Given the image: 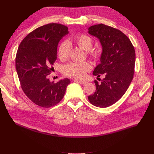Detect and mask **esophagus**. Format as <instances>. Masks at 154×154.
<instances>
[{
	"label": "esophagus",
	"instance_id": "34e87169",
	"mask_svg": "<svg viewBox=\"0 0 154 154\" xmlns=\"http://www.w3.org/2000/svg\"><path fill=\"white\" fill-rule=\"evenodd\" d=\"M74 82H78L79 83H80V84L82 85H83V84H85V83H87L85 81H82V80H74Z\"/></svg>",
	"mask_w": 154,
	"mask_h": 154
}]
</instances>
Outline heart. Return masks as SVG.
Listing matches in <instances>:
<instances>
[{
  "instance_id": "heart-1",
  "label": "heart",
  "mask_w": 154,
  "mask_h": 154,
  "mask_svg": "<svg viewBox=\"0 0 154 154\" xmlns=\"http://www.w3.org/2000/svg\"><path fill=\"white\" fill-rule=\"evenodd\" d=\"M72 42L77 45L80 49L88 51V54L93 59H97L101 55V51L98 48L91 49L93 40L91 37L84 33L76 34L72 37ZM71 44L67 42H63L60 44L58 48V56L61 60L67 59L70 51ZM91 65L87 62L80 63H70L63 67V72L67 76L74 78H82L84 77L87 71H90Z\"/></svg>"
}]
</instances>
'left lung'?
I'll use <instances>...</instances> for the list:
<instances>
[{
	"instance_id": "obj_1",
	"label": "left lung",
	"mask_w": 154,
	"mask_h": 154,
	"mask_svg": "<svg viewBox=\"0 0 154 154\" xmlns=\"http://www.w3.org/2000/svg\"><path fill=\"white\" fill-rule=\"evenodd\" d=\"M88 30L102 46L100 63L93 75L105 76L101 84L95 81L96 92L88 99L93 105L105 108L116 103L127 91L134 76L136 53L130 39L117 29L100 24Z\"/></svg>"
}]
</instances>
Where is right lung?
I'll use <instances>...</instances> for the list:
<instances>
[{"mask_svg": "<svg viewBox=\"0 0 154 154\" xmlns=\"http://www.w3.org/2000/svg\"><path fill=\"white\" fill-rule=\"evenodd\" d=\"M69 33L68 27L51 23L27 35L18 46L15 66L22 91L36 105L49 108L64 96L69 79L51 82L48 76L57 60L60 40Z\"/></svg>", "mask_w": 154, "mask_h": 154, "instance_id": "right-lung-1", "label": "right lung"}]
</instances>
